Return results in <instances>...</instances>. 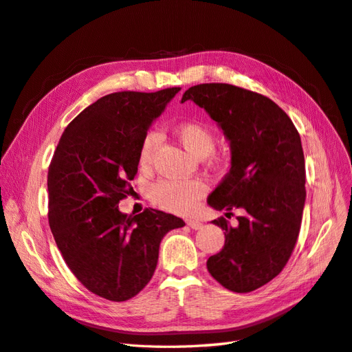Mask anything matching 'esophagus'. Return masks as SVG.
<instances>
[{
    "label": "esophagus",
    "mask_w": 352,
    "mask_h": 352,
    "mask_svg": "<svg viewBox=\"0 0 352 352\" xmlns=\"http://www.w3.org/2000/svg\"><path fill=\"white\" fill-rule=\"evenodd\" d=\"M186 225H188L189 228L195 229V230H198V229L202 228V223H201L199 220H195V219H188V220H186Z\"/></svg>",
    "instance_id": "obj_1"
}]
</instances>
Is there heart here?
Listing matches in <instances>:
<instances>
[{
  "instance_id": "heart-1",
  "label": "heart",
  "mask_w": 352,
  "mask_h": 352,
  "mask_svg": "<svg viewBox=\"0 0 352 352\" xmlns=\"http://www.w3.org/2000/svg\"><path fill=\"white\" fill-rule=\"evenodd\" d=\"M176 133L186 150L195 157L204 158L214 150V132L206 123H182L177 126ZM160 141H162V135L157 131H150L145 135L140 148V155H138L141 167H150L153 164ZM214 160L221 162V160H225V155L217 154L214 155ZM207 184L201 179H160L151 185L148 195L157 207L185 214V212L192 211L197 207L198 201L207 194Z\"/></svg>"
}]
</instances>
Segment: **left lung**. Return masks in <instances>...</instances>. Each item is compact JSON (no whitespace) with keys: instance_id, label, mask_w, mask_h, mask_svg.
<instances>
[{"instance_id":"left-lung-1","label":"left lung","mask_w":352,"mask_h":352,"mask_svg":"<svg viewBox=\"0 0 352 352\" xmlns=\"http://www.w3.org/2000/svg\"><path fill=\"white\" fill-rule=\"evenodd\" d=\"M188 100L208 113L230 146L229 173L208 206L243 211L235 228L225 217L212 220L226 239L207 269L229 291H255L282 272L300 233L305 204L300 133L278 104L233 85H197L184 94L182 102Z\"/></svg>"}]
</instances>
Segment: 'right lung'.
<instances>
[{
    "instance_id": "obj_1",
    "label": "right lung",
    "mask_w": 352,
    "mask_h": 352,
    "mask_svg": "<svg viewBox=\"0 0 352 352\" xmlns=\"http://www.w3.org/2000/svg\"><path fill=\"white\" fill-rule=\"evenodd\" d=\"M179 91L105 95L70 122L51 160V232L72 273L105 300L140 294L155 272L160 242L185 226L153 208L136 216L119 210L132 190L142 140Z\"/></svg>"
}]
</instances>
